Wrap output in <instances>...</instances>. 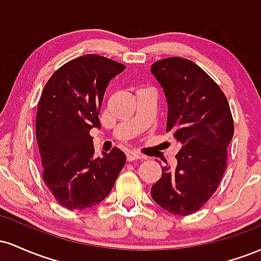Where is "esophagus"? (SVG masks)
<instances>
[{"mask_svg":"<svg viewBox=\"0 0 261 261\" xmlns=\"http://www.w3.org/2000/svg\"><path fill=\"white\" fill-rule=\"evenodd\" d=\"M142 155H140L139 153H135V152H127L126 153V160L127 162H134L136 160H141Z\"/></svg>","mask_w":261,"mask_h":261,"instance_id":"1","label":"esophagus"}]
</instances>
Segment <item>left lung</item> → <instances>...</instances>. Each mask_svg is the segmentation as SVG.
<instances>
[{"label":"left lung","mask_w":261,"mask_h":261,"mask_svg":"<svg viewBox=\"0 0 261 261\" xmlns=\"http://www.w3.org/2000/svg\"><path fill=\"white\" fill-rule=\"evenodd\" d=\"M168 103L167 133L181 148L176 167H162L152 199L179 216L200 210L214 195L227 168L234 125L222 89L188 59L168 58L151 66Z\"/></svg>","instance_id":"8db88e82"}]
</instances>
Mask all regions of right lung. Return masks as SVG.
I'll list each match as a JSON object with an SVG mask.
<instances>
[{
    "label": "right lung",
    "mask_w": 261,
    "mask_h": 261,
    "mask_svg": "<svg viewBox=\"0 0 261 261\" xmlns=\"http://www.w3.org/2000/svg\"><path fill=\"white\" fill-rule=\"evenodd\" d=\"M125 66L88 54L71 60L50 77L38 104L35 134L43 179L60 205L85 210L109 195L126 155L114 147L95 157L89 131L99 115L110 80Z\"/></svg>",
    "instance_id": "add662e5"
}]
</instances>
